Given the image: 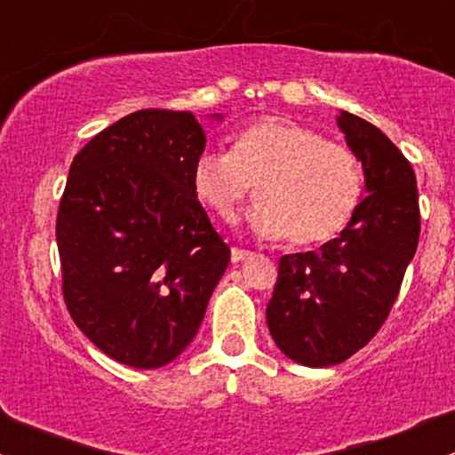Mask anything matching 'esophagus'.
<instances>
[{
    "label": "esophagus",
    "instance_id": "esophagus-1",
    "mask_svg": "<svg viewBox=\"0 0 455 455\" xmlns=\"http://www.w3.org/2000/svg\"><path fill=\"white\" fill-rule=\"evenodd\" d=\"M251 256V251L238 250V247H232V262H243Z\"/></svg>",
    "mask_w": 455,
    "mask_h": 455
}]
</instances>
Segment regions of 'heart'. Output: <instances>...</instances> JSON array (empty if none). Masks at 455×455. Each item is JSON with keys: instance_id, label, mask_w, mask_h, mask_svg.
<instances>
[{"instance_id": "b5f03b06", "label": "heart", "mask_w": 455, "mask_h": 455, "mask_svg": "<svg viewBox=\"0 0 455 455\" xmlns=\"http://www.w3.org/2000/svg\"><path fill=\"white\" fill-rule=\"evenodd\" d=\"M251 186L259 199L247 214L251 232L287 238L291 247H315L353 221L363 172L344 144L296 120L267 116L241 126L228 153H201L193 166L195 195L223 221L234 217Z\"/></svg>"}]
</instances>
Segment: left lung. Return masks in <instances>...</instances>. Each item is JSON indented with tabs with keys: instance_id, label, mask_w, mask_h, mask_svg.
Segmentation results:
<instances>
[{
	"instance_id": "8db88e82",
	"label": "left lung",
	"mask_w": 455,
	"mask_h": 455,
	"mask_svg": "<svg viewBox=\"0 0 455 455\" xmlns=\"http://www.w3.org/2000/svg\"><path fill=\"white\" fill-rule=\"evenodd\" d=\"M366 177L353 221L320 250L280 259L267 326L296 363L326 368L368 344L395 304L420 234L416 175L387 135L357 116H337Z\"/></svg>"
}]
</instances>
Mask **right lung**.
I'll list each match as a JSON object with an SVG mask.
<instances>
[{
	"label": "right lung",
	"instance_id": "add662e5",
	"mask_svg": "<svg viewBox=\"0 0 455 455\" xmlns=\"http://www.w3.org/2000/svg\"><path fill=\"white\" fill-rule=\"evenodd\" d=\"M204 148L190 111L142 109L69 166L56 217L63 298L89 341L124 366L180 357L229 262L193 190Z\"/></svg>",
	"mask_w": 455,
	"mask_h": 455
}]
</instances>
